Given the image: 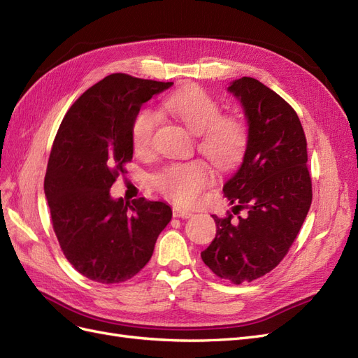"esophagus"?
<instances>
[{
  "label": "esophagus",
  "mask_w": 358,
  "mask_h": 358,
  "mask_svg": "<svg viewBox=\"0 0 358 358\" xmlns=\"http://www.w3.org/2000/svg\"><path fill=\"white\" fill-rule=\"evenodd\" d=\"M173 216H175V218H189V216H192V212L180 209V208H175L173 209Z\"/></svg>",
  "instance_id": "esophagus-1"
}]
</instances>
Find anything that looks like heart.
Wrapping results in <instances>:
<instances>
[{
	"mask_svg": "<svg viewBox=\"0 0 358 358\" xmlns=\"http://www.w3.org/2000/svg\"><path fill=\"white\" fill-rule=\"evenodd\" d=\"M161 110L176 117L189 131L199 134V150L218 169H230L241 161L248 142L245 122L236 115H224L221 104L200 86H185L166 96ZM159 117L152 109L138 110L131 124L134 149L145 154L152 148ZM212 179V170L201 159L173 162L159 169L154 187L180 204L197 201Z\"/></svg>",
	"mask_w": 358,
	"mask_h": 358,
	"instance_id": "b5f03b06",
	"label": "heart"
}]
</instances>
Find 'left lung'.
<instances>
[{
    "mask_svg": "<svg viewBox=\"0 0 358 358\" xmlns=\"http://www.w3.org/2000/svg\"><path fill=\"white\" fill-rule=\"evenodd\" d=\"M229 91L248 119L242 164L222 188L236 203L224 218L212 215L216 236L201 252L212 272L239 285L273 270L288 254L312 203L306 136L296 110L252 78L234 80Z\"/></svg>",
    "mask_w": 358,
    "mask_h": 358,
    "instance_id": "1",
    "label": "left lung"
}]
</instances>
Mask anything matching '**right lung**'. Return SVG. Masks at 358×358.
Instances as JSON below:
<instances>
[{"instance_id": "right-lung-1", "label": "right lung", "mask_w": 358, "mask_h": 358, "mask_svg": "<svg viewBox=\"0 0 358 358\" xmlns=\"http://www.w3.org/2000/svg\"><path fill=\"white\" fill-rule=\"evenodd\" d=\"M171 85L107 76L74 101L53 140L45 176L53 231L70 264L95 282L121 284L136 276L171 220L162 201L110 197L133 159L136 113Z\"/></svg>"}]
</instances>
